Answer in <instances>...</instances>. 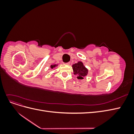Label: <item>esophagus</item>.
Segmentation results:
<instances>
[{"mask_svg":"<svg viewBox=\"0 0 134 134\" xmlns=\"http://www.w3.org/2000/svg\"><path fill=\"white\" fill-rule=\"evenodd\" d=\"M70 62H68V63H65V64H66V65H70Z\"/></svg>","mask_w":134,"mask_h":134,"instance_id":"esophagus-1","label":"esophagus"}]
</instances>
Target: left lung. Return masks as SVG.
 <instances>
[{
    "label": "left lung",
    "instance_id": "obj_1",
    "mask_svg": "<svg viewBox=\"0 0 134 134\" xmlns=\"http://www.w3.org/2000/svg\"><path fill=\"white\" fill-rule=\"evenodd\" d=\"M73 69L74 74L76 75V78L78 79H83L86 75H87L88 70L84 66L82 62H78L72 65Z\"/></svg>",
    "mask_w": 134,
    "mask_h": 134
}]
</instances>
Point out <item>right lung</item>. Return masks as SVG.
Masks as SVG:
<instances>
[{
	"label": "right lung",
	"mask_w": 134,
	"mask_h": 134,
	"mask_svg": "<svg viewBox=\"0 0 134 134\" xmlns=\"http://www.w3.org/2000/svg\"><path fill=\"white\" fill-rule=\"evenodd\" d=\"M58 65V64H54V65H51L50 66V68H51V69H54V68H55V67H56Z\"/></svg>",
	"instance_id": "right-lung-1"
}]
</instances>
